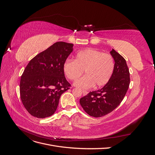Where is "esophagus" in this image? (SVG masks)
I'll return each instance as SVG.
<instances>
[{"label":"esophagus","instance_id":"34e87169","mask_svg":"<svg viewBox=\"0 0 155 155\" xmlns=\"http://www.w3.org/2000/svg\"><path fill=\"white\" fill-rule=\"evenodd\" d=\"M87 94H88V92H87V91H83V94L84 96L87 95Z\"/></svg>","mask_w":155,"mask_h":155}]
</instances>
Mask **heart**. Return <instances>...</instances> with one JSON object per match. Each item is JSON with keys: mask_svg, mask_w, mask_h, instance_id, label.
Wrapping results in <instances>:
<instances>
[{"mask_svg": "<svg viewBox=\"0 0 155 155\" xmlns=\"http://www.w3.org/2000/svg\"><path fill=\"white\" fill-rule=\"evenodd\" d=\"M114 70V61L109 54L93 48L79 51L74 61L67 59L63 64V72L70 80L76 81L85 71L86 76L74 83L76 87L88 89L105 85Z\"/></svg>", "mask_w": 155, "mask_h": 155, "instance_id": "heart-1", "label": "heart"}]
</instances>
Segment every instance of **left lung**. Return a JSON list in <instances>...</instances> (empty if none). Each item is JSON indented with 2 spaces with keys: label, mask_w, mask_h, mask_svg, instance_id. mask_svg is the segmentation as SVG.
I'll return each instance as SVG.
<instances>
[{
  "label": "left lung",
  "mask_w": 155,
  "mask_h": 155,
  "mask_svg": "<svg viewBox=\"0 0 155 155\" xmlns=\"http://www.w3.org/2000/svg\"><path fill=\"white\" fill-rule=\"evenodd\" d=\"M110 54L114 60V70L109 81L100 90L89 92L79 100L84 110L96 118L110 113L120 104L130 83L125 59L114 49Z\"/></svg>",
  "instance_id": "8db88e82"
}]
</instances>
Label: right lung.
Returning a JSON list of instances; mask_svg holds the SVG:
<instances>
[{"instance_id": "1", "label": "right lung", "mask_w": 155, "mask_h": 155, "mask_svg": "<svg viewBox=\"0 0 155 155\" xmlns=\"http://www.w3.org/2000/svg\"><path fill=\"white\" fill-rule=\"evenodd\" d=\"M73 46L57 42L37 54L25 68L20 81V95L31 116L45 118L57 109L61 96L70 87L64 77L63 64Z\"/></svg>"}]
</instances>
